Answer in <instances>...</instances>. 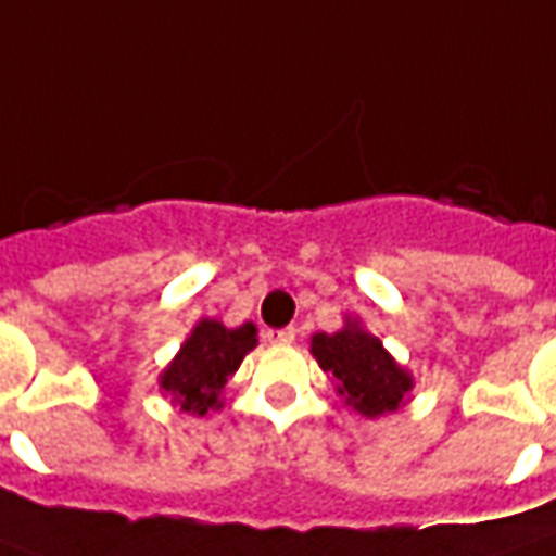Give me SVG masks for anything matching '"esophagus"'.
I'll use <instances>...</instances> for the list:
<instances>
[{"label":"esophagus","mask_w":556,"mask_h":556,"mask_svg":"<svg viewBox=\"0 0 556 556\" xmlns=\"http://www.w3.org/2000/svg\"><path fill=\"white\" fill-rule=\"evenodd\" d=\"M266 338L273 340V343H293L295 340V328L293 326H287V328H273Z\"/></svg>","instance_id":"34e87169"}]
</instances>
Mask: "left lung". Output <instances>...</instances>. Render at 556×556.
Returning <instances> with one entry per match:
<instances>
[{
  "instance_id": "left-lung-1",
  "label": "left lung",
  "mask_w": 556,
  "mask_h": 556,
  "mask_svg": "<svg viewBox=\"0 0 556 556\" xmlns=\"http://www.w3.org/2000/svg\"><path fill=\"white\" fill-rule=\"evenodd\" d=\"M311 352L338 382V394L346 396V403L364 417L396 412L412 391V376L384 352L382 340L355 323L338 334H314Z\"/></svg>"
}]
</instances>
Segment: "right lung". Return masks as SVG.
Returning <instances> with one entry per match:
<instances>
[{"mask_svg":"<svg viewBox=\"0 0 556 556\" xmlns=\"http://www.w3.org/2000/svg\"><path fill=\"white\" fill-rule=\"evenodd\" d=\"M257 328L245 323L225 328L216 319H201L172 367L162 372V391L172 394L184 412L206 415L218 408V394L237 372L245 352L254 350Z\"/></svg>","mask_w":556,"mask_h":556,"instance_id":"obj_1","label":"right lung"}]
</instances>
